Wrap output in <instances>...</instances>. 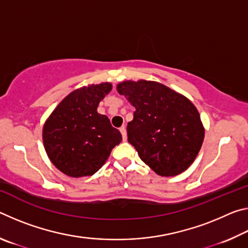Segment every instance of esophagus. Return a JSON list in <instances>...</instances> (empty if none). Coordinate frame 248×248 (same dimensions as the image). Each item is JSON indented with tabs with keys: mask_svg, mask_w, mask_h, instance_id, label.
<instances>
[{
	"mask_svg": "<svg viewBox=\"0 0 248 248\" xmlns=\"http://www.w3.org/2000/svg\"><path fill=\"white\" fill-rule=\"evenodd\" d=\"M119 130H120L121 134H123L124 141H125V140H127V130H125V127H124V125H123V127H121Z\"/></svg>",
	"mask_w": 248,
	"mask_h": 248,
	"instance_id": "34e87169",
	"label": "esophagus"
}]
</instances>
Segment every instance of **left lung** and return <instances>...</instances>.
I'll use <instances>...</instances> for the list:
<instances>
[{
    "instance_id": "left-lung-1",
    "label": "left lung",
    "mask_w": 248,
    "mask_h": 248,
    "mask_svg": "<svg viewBox=\"0 0 248 248\" xmlns=\"http://www.w3.org/2000/svg\"><path fill=\"white\" fill-rule=\"evenodd\" d=\"M117 91L136 108L128 123V142L159 176H176L189 167L202 145L204 128L195 105L153 81H125Z\"/></svg>"
}]
</instances>
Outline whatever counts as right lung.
Returning a JSON list of instances; mask_svg holds the SVG:
<instances>
[{
    "label": "right lung",
    "mask_w": 248,
    "mask_h": 248,
    "mask_svg": "<svg viewBox=\"0 0 248 248\" xmlns=\"http://www.w3.org/2000/svg\"><path fill=\"white\" fill-rule=\"evenodd\" d=\"M110 83L73 91L58 105L43 130L45 150L52 164L71 177L95 174L123 141L108 117L97 112Z\"/></svg>",
    "instance_id": "right-lung-1"
}]
</instances>
